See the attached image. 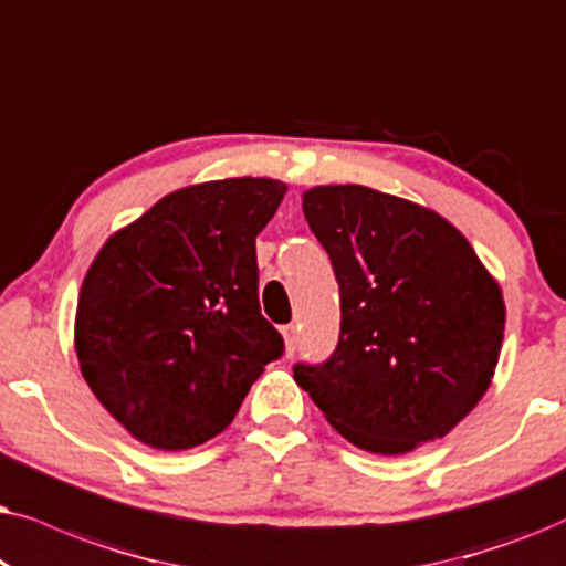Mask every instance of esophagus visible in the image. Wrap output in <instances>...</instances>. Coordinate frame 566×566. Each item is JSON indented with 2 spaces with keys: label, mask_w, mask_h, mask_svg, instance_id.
<instances>
[{
  "label": "esophagus",
  "mask_w": 566,
  "mask_h": 566,
  "mask_svg": "<svg viewBox=\"0 0 566 566\" xmlns=\"http://www.w3.org/2000/svg\"><path fill=\"white\" fill-rule=\"evenodd\" d=\"M282 338H284V352L290 354H295V349H297V326L295 323H290V326H282Z\"/></svg>",
  "instance_id": "esophagus-1"
}]
</instances>
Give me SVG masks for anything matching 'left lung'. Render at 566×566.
<instances>
[{
	"mask_svg": "<svg viewBox=\"0 0 566 566\" xmlns=\"http://www.w3.org/2000/svg\"><path fill=\"white\" fill-rule=\"evenodd\" d=\"M303 212L334 263L342 334L328 361L295 367L297 386L367 453L406 455L446 437L492 386L500 282L453 222L401 196L313 186Z\"/></svg>",
	"mask_w": 566,
	"mask_h": 566,
	"instance_id": "1",
	"label": "left lung"
}]
</instances>
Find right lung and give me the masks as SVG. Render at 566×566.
Segmentation results:
<instances>
[{
	"label": "right lung",
	"instance_id": "obj_1",
	"mask_svg": "<svg viewBox=\"0 0 566 566\" xmlns=\"http://www.w3.org/2000/svg\"><path fill=\"white\" fill-rule=\"evenodd\" d=\"M287 184L222 178L163 196L90 263L74 315L82 378L134 440L188 450L235 419L282 354L259 307L255 235Z\"/></svg>",
	"mask_w": 566,
	"mask_h": 566
}]
</instances>
